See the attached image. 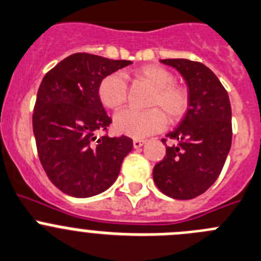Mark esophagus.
I'll return each mask as SVG.
<instances>
[{
	"label": "esophagus",
	"mask_w": 261,
	"mask_h": 261,
	"mask_svg": "<svg viewBox=\"0 0 261 261\" xmlns=\"http://www.w3.org/2000/svg\"><path fill=\"white\" fill-rule=\"evenodd\" d=\"M133 144H134V148H135V149H138V148L143 147V145L145 144V140H143V139H134L133 140Z\"/></svg>",
	"instance_id": "34e87169"
}]
</instances>
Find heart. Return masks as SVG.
I'll list each match as a JSON object with an SVG mask.
<instances>
[{"label":"heart","mask_w":261,"mask_h":261,"mask_svg":"<svg viewBox=\"0 0 261 261\" xmlns=\"http://www.w3.org/2000/svg\"><path fill=\"white\" fill-rule=\"evenodd\" d=\"M134 81L142 82L153 88L148 107L153 109L138 112L125 110L114 117V130L135 139L145 138L165 127L169 122H177L189 109L186 88L175 84L174 75L156 65H147L131 71ZM98 98L105 108L121 109L127 100V82L121 72H112L101 79L97 88Z\"/></svg>","instance_id":"b5f03b06"}]
</instances>
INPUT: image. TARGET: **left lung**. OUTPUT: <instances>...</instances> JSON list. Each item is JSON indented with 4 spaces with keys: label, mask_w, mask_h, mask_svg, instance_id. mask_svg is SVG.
<instances>
[{
    "label": "left lung",
    "mask_w": 261,
    "mask_h": 261,
    "mask_svg": "<svg viewBox=\"0 0 261 261\" xmlns=\"http://www.w3.org/2000/svg\"><path fill=\"white\" fill-rule=\"evenodd\" d=\"M161 62L180 72L189 86V109L169 133L164 160L153 168V180L173 199L189 200L212 186L231 147V107L226 90L205 65L173 58ZM166 143V139L161 140Z\"/></svg>",
    "instance_id": "obj_1"
}]
</instances>
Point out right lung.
Here are the masks:
<instances>
[{"instance_id": "add662e5", "label": "right lung", "mask_w": 261, "mask_h": 261, "mask_svg": "<svg viewBox=\"0 0 261 261\" xmlns=\"http://www.w3.org/2000/svg\"><path fill=\"white\" fill-rule=\"evenodd\" d=\"M130 63L75 53L40 84L32 116L37 153L50 182L70 196L90 198L109 189L133 149L128 136H97L112 123L98 98V83Z\"/></svg>"}]
</instances>
